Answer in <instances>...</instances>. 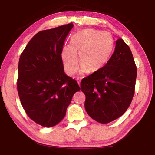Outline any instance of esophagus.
<instances>
[{
	"label": "esophagus",
	"instance_id": "esophagus-1",
	"mask_svg": "<svg viewBox=\"0 0 155 155\" xmlns=\"http://www.w3.org/2000/svg\"><path fill=\"white\" fill-rule=\"evenodd\" d=\"M77 82H78V85L80 86V84H81V79H77Z\"/></svg>",
	"mask_w": 155,
	"mask_h": 155
}]
</instances>
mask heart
I'll use <instances>...</instances> for the list:
<instances>
[{
  "instance_id": "1",
  "label": "heart",
  "mask_w": 155,
  "mask_h": 155,
  "mask_svg": "<svg viewBox=\"0 0 155 155\" xmlns=\"http://www.w3.org/2000/svg\"><path fill=\"white\" fill-rule=\"evenodd\" d=\"M71 45H65L61 51L65 71L73 75L78 70V56L82 65L81 73H94L101 70L109 61L113 51L111 34L94 29L81 31L73 35Z\"/></svg>"
}]
</instances>
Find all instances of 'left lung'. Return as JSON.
<instances>
[{"label": "left lung", "instance_id": "left-lung-1", "mask_svg": "<svg viewBox=\"0 0 155 155\" xmlns=\"http://www.w3.org/2000/svg\"><path fill=\"white\" fill-rule=\"evenodd\" d=\"M136 77L137 67L132 52L120 38L107 64L81 81V89L85 95V107L88 115L101 124L122 116L134 96Z\"/></svg>", "mask_w": 155, "mask_h": 155}]
</instances>
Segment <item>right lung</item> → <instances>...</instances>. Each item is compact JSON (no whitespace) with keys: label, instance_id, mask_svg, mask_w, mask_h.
Returning <instances> with one entry per match:
<instances>
[{"label":"right lung","instance_id":"add662e5","mask_svg":"<svg viewBox=\"0 0 155 155\" xmlns=\"http://www.w3.org/2000/svg\"><path fill=\"white\" fill-rule=\"evenodd\" d=\"M72 23L40 31L21 54L17 89L22 105L30 118L44 127L64 119L74 93L77 81L65 74L61 51Z\"/></svg>","mask_w":155,"mask_h":155}]
</instances>
